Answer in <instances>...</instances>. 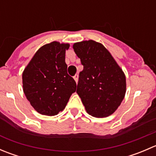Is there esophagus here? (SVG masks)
I'll return each mask as SVG.
<instances>
[{
  "label": "esophagus",
  "instance_id": "esophagus-1",
  "mask_svg": "<svg viewBox=\"0 0 156 156\" xmlns=\"http://www.w3.org/2000/svg\"><path fill=\"white\" fill-rule=\"evenodd\" d=\"M74 79H75V82L78 83V74H76V75L74 76Z\"/></svg>",
  "mask_w": 156,
  "mask_h": 156
}]
</instances>
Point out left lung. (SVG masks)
Wrapping results in <instances>:
<instances>
[{"instance_id":"8db88e82","label":"left lung","mask_w":156,"mask_h":156,"mask_svg":"<svg viewBox=\"0 0 156 156\" xmlns=\"http://www.w3.org/2000/svg\"><path fill=\"white\" fill-rule=\"evenodd\" d=\"M74 50L84 69L77 91L89 115L107 117L120 106L126 91L124 72L103 45L90 40L75 43Z\"/></svg>"}]
</instances>
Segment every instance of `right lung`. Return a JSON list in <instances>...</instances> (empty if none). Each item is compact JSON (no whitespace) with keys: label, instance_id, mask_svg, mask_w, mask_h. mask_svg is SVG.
Masks as SVG:
<instances>
[{"label":"right lung","instance_id":"1","mask_svg":"<svg viewBox=\"0 0 156 156\" xmlns=\"http://www.w3.org/2000/svg\"><path fill=\"white\" fill-rule=\"evenodd\" d=\"M68 44L53 41L41 47L23 74V91L32 107L42 115L53 116L62 112L76 82L67 72L65 62Z\"/></svg>","mask_w":156,"mask_h":156}]
</instances>
